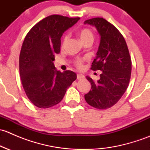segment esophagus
I'll return each instance as SVG.
<instances>
[{"instance_id": "1", "label": "esophagus", "mask_w": 150, "mask_h": 150, "mask_svg": "<svg viewBox=\"0 0 150 150\" xmlns=\"http://www.w3.org/2000/svg\"><path fill=\"white\" fill-rule=\"evenodd\" d=\"M84 78V75L82 74H77V79L78 80H82Z\"/></svg>"}]
</instances>
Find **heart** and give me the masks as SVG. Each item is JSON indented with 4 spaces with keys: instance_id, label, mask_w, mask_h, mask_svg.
<instances>
[{
    "instance_id": "obj_1",
    "label": "heart",
    "mask_w": 150,
    "mask_h": 150,
    "mask_svg": "<svg viewBox=\"0 0 150 150\" xmlns=\"http://www.w3.org/2000/svg\"><path fill=\"white\" fill-rule=\"evenodd\" d=\"M78 35H79L80 39H81V41L83 43H85L86 41H93V34L91 32V30H89L88 28H83L78 33ZM68 39V35L64 36L63 38V44ZM83 63V59H78L76 61V65L78 67H82Z\"/></svg>"
}]
</instances>
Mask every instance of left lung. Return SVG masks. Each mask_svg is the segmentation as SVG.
Listing matches in <instances>:
<instances>
[{"label":"left lung","mask_w":150,"mask_h":150,"mask_svg":"<svg viewBox=\"0 0 150 150\" xmlns=\"http://www.w3.org/2000/svg\"><path fill=\"white\" fill-rule=\"evenodd\" d=\"M84 24L95 27L100 35V43L91 69L102 71L96 81L86 76L91 90L85 94V99L95 108L106 110L117 103L128 88L131 74V57L123 36L106 19L93 18Z\"/></svg>","instance_id":"left-lung-1"}]
</instances>
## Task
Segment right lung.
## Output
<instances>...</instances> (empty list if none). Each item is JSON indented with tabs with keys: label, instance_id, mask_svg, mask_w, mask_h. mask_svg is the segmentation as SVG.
I'll list each match as a JSON object with an SVG mask.
<instances>
[{
	"label": "right lung",
	"instance_id": "right-lung-1",
	"mask_svg": "<svg viewBox=\"0 0 150 150\" xmlns=\"http://www.w3.org/2000/svg\"><path fill=\"white\" fill-rule=\"evenodd\" d=\"M79 17L51 15L38 22L28 32L19 55V73L25 93L39 108L59 104L77 78L70 70L57 71L53 62L60 52L61 38Z\"/></svg>",
	"mask_w": 150,
	"mask_h": 150
}]
</instances>
